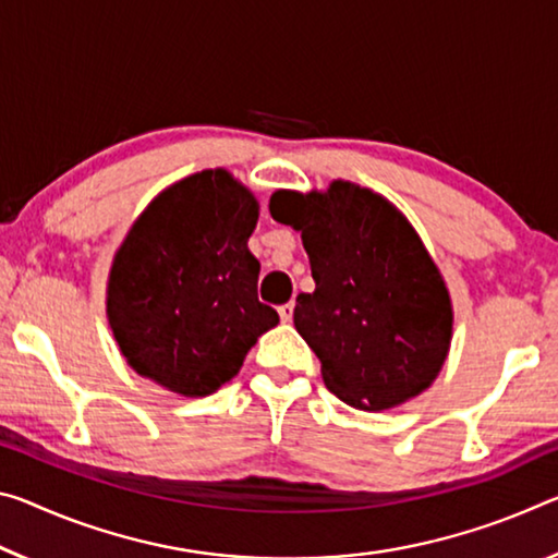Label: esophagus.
<instances>
[{
  "label": "esophagus",
  "instance_id": "1",
  "mask_svg": "<svg viewBox=\"0 0 558 558\" xmlns=\"http://www.w3.org/2000/svg\"><path fill=\"white\" fill-rule=\"evenodd\" d=\"M293 311H295V303H286V305H280V307H278L280 320H282V323H290V320H293Z\"/></svg>",
  "mask_w": 558,
  "mask_h": 558
}]
</instances>
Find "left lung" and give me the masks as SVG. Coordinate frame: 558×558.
<instances>
[{"label": "left lung", "mask_w": 558, "mask_h": 558, "mask_svg": "<svg viewBox=\"0 0 558 558\" xmlns=\"http://www.w3.org/2000/svg\"><path fill=\"white\" fill-rule=\"evenodd\" d=\"M270 216L300 233L315 280L293 323L323 383L357 410L383 412L435 383L452 344L447 282L397 206L350 181L276 191Z\"/></svg>", "instance_id": "obj_1"}]
</instances>
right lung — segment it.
Segmentation results:
<instances>
[{"instance_id":"add662e5","label":"right lung","mask_w":558,"mask_h":558,"mask_svg":"<svg viewBox=\"0 0 558 558\" xmlns=\"http://www.w3.org/2000/svg\"><path fill=\"white\" fill-rule=\"evenodd\" d=\"M258 216V198L226 168L185 175L141 210L106 282L113 340L141 377L214 395L280 323L258 300L260 263L247 251Z\"/></svg>"}]
</instances>
